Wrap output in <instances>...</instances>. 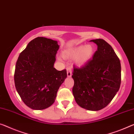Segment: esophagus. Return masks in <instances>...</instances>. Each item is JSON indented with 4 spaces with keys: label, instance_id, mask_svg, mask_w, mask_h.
Wrapping results in <instances>:
<instances>
[{
    "label": "esophagus",
    "instance_id": "obj_1",
    "mask_svg": "<svg viewBox=\"0 0 134 134\" xmlns=\"http://www.w3.org/2000/svg\"><path fill=\"white\" fill-rule=\"evenodd\" d=\"M67 69V75L68 77H71L72 75V70L71 68H68Z\"/></svg>",
    "mask_w": 134,
    "mask_h": 134
}]
</instances>
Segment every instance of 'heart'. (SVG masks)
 <instances>
[{
	"label": "heart",
	"mask_w": 134,
	"mask_h": 134,
	"mask_svg": "<svg viewBox=\"0 0 134 134\" xmlns=\"http://www.w3.org/2000/svg\"><path fill=\"white\" fill-rule=\"evenodd\" d=\"M94 52V47L92 44H87L85 46H79L70 50L63 51V56L64 58L69 59L77 57L75 63L79 66H81L93 57ZM59 59L60 60V58H59Z\"/></svg>",
	"instance_id": "b5f03b06"
}]
</instances>
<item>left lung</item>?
I'll list each match as a JSON object with an SVG mask.
<instances>
[{
  "mask_svg": "<svg viewBox=\"0 0 134 134\" xmlns=\"http://www.w3.org/2000/svg\"><path fill=\"white\" fill-rule=\"evenodd\" d=\"M98 48L91 60L80 68L74 67L73 95L80 107L98 111L107 106L119 91L121 65L111 46L102 39L90 40Z\"/></svg>",
  "mask_w": 134,
  "mask_h": 134,
  "instance_id": "left-lung-1",
  "label": "left lung"
}]
</instances>
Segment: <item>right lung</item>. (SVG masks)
Masks as SVG:
<instances>
[{"label": "right lung", "mask_w": 134, "mask_h": 134, "mask_svg": "<svg viewBox=\"0 0 134 134\" xmlns=\"http://www.w3.org/2000/svg\"><path fill=\"white\" fill-rule=\"evenodd\" d=\"M59 48L57 41L38 37L18 57L14 73L15 88L23 102L33 110L50 107L67 77L66 70L54 68Z\"/></svg>", "instance_id": "obj_1"}]
</instances>
